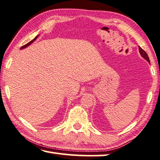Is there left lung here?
Instances as JSON below:
<instances>
[{
	"instance_id": "8db88e82",
	"label": "left lung",
	"mask_w": 160,
	"mask_h": 160,
	"mask_svg": "<svg viewBox=\"0 0 160 160\" xmlns=\"http://www.w3.org/2000/svg\"><path fill=\"white\" fill-rule=\"evenodd\" d=\"M138 50H139V52H140V54L141 55V57L143 58V59H146L148 62L150 63V59H149V57L148 56V54L146 52H145L143 49H142L141 47H138Z\"/></svg>"
}]
</instances>
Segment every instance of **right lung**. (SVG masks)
<instances>
[{"mask_svg":"<svg viewBox=\"0 0 160 160\" xmlns=\"http://www.w3.org/2000/svg\"><path fill=\"white\" fill-rule=\"evenodd\" d=\"M38 36H38H38H36V38H33V40H31V41H30L29 42H28V43H27V44H26L25 45H24V46H22V47L21 48H20V49H21V50H22V49H24V48H27L28 45H30L31 44V43H33V42L35 41V40H36V38H38Z\"/></svg>","mask_w":160,"mask_h":160,"instance_id":"obj_1","label":"right lung"}]
</instances>
